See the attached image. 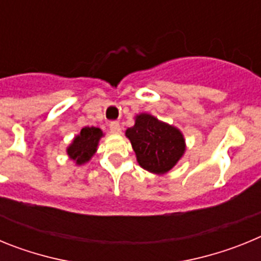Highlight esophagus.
I'll return each instance as SVG.
<instances>
[{
  "label": "esophagus",
  "mask_w": 261,
  "mask_h": 261,
  "mask_svg": "<svg viewBox=\"0 0 261 261\" xmlns=\"http://www.w3.org/2000/svg\"><path fill=\"white\" fill-rule=\"evenodd\" d=\"M110 130L112 135H120V133H121V126L117 123H112L110 125Z\"/></svg>",
  "instance_id": "34e87169"
}]
</instances>
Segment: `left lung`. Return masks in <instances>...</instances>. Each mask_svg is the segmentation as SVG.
Here are the masks:
<instances>
[{
  "mask_svg": "<svg viewBox=\"0 0 261 261\" xmlns=\"http://www.w3.org/2000/svg\"><path fill=\"white\" fill-rule=\"evenodd\" d=\"M125 136L132 144L138 165L151 174L168 172L186 153V140L180 129L146 112L135 117V125L126 129Z\"/></svg>",
  "mask_w": 261,
  "mask_h": 261,
  "instance_id": "obj_1",
  "label": "left lung"
}]
</instances>
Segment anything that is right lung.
<instances>
[{
  "label": "right lung",
  "mask_w": 261,
  "mask_h": 261,
  "mask_svg": "<svg viewBox=\"0 0 261 261\" xmlns=\"http://www.w3.org/2000/svg\"><path fill=\"white\" fill-rule=\"evenodd\" d=\"M103 136H105V133L100 128L85 126L71 140L69 146L66 147V154L77 166L85 165L96 153L99 141Z\"/></svg>",
  "instance_id": "right-lung-1"
}]
</instances>
